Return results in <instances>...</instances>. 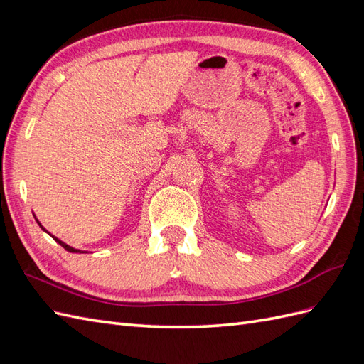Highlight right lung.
Wrapping results in <instances>:
<instances>
[{
	"instance_id": "right-lung-1",
	"label": "right lung",
	"mask_w": 364,
	"mask_h": 364,
	"mask_svg": "<svg viewBox=\"0 0 364 364\" xmlns=\"http://www.w3.org/2000/svg\"><path fill=\"white\" fill-rule=\"evenodd\" d=\"M38 223H39V222H38ZM39 226L42 228V225H41V223H39ZM42 229H43V228H42ZM43 230H46V229H43ZM51 237H53V235H51ZM53 238H54V240H56V241H58V243H59V245H60V246H62L63 249H67L68 252H80V250H77V249H74V247H71V246H68V245H65V243H63V241H60V240H59V238H56V237H53ZM80 253H82V252H80Z\"/></svg>"
}]
</instances>
